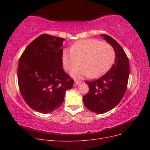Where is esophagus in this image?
Masks as SVG:
<instances>
[{
	"instance_id": "1",
	"label": "esophagus",
	"mask_w": 150,
	"mask_h": 150,
	"mask_svg": "<svg viewBox=\"0 0 150 150\" xmlns=\"http://www.w3.org/2000/svg\"><path fill=\"white\" fill-rule=\"evenodd\" d=\"M81 83V81H78V80H75L74 81V84L75 86H78Z\"/></svg>"
}]
</instances>
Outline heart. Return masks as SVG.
I'll use <instances>...</instances> for the list:
<instances>
[{
  "instance_id": "b5f03b06",
  "label": "heart",
  "mask_w": 150,
  "mask_h": 150,
  "mask_svg": "<svg viewBox=\"0 0 150 150\" xmlns=\"http://www.w3.org/2000/svg\"><path fill=\"white\" fill-rule=\"evenodd\" d=\"M115 53L111 45L94 39L81 40L73 44L71 49L62 52V62L70 71L80 64L79 68L71 72L76 78H97L105 72L114 61Z\"/></svg>"
}]
</instances>
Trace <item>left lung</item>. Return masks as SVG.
I'll list each match as a JSON object with an SVG mask.
<instances>
[{"instance_id":"8db88e82","label":"left lung","mask_w":150,"mask_h":150,"mask_svg":"<svg viewBox=\"0 0 150 150\" xmlns=\"http://www.w3.org/2000/svg\"><path fill=\"white\" fill-rule=\"evenodd\" d=\"M113 47L115 61L110 70L93 81H86L89 91L83 97L89 110L103 114L111 110L120 103L125 95L129 75V63L123 49L116 40L106 34H101Z\"/></svg>"}]
</instances>
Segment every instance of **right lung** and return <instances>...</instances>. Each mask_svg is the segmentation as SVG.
<instances>
[{
	"label": "right lung",
	"mask_w": 150,
	"mask_h": 150,
	"mask_svg": "<svg viewBox=\"0 0 150 150\" xmlns=\"http://www.w3.org/2000/svg\"><path fill=\"white\" fill-rule=\"evenodd\" d=\"M64 39L44 34L32 41L21 55L17 79L22 98L33 110L47 114L64 102L74 80L62 69Z\"/></svg>",
	"instance_id": "add662e5"
}]
</instances>
